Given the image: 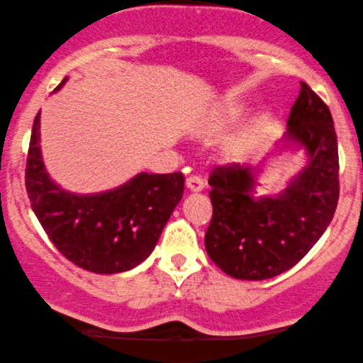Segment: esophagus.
<instances>
[{"instance_id":"obj_1","label":"esophagus","mask_w":363,"mask_h":363,"mask_svg":"<svg viewBox=\"0 0 363 363\" xmlns=\"http://www.w3.org/2000/svg\"><path fill=\"white\" fill-rule=\"evenodd\" d=\"M203 180L201 177H197V174H190L189 178H186V189L190 190V192H202L203 190Z\"/></svg>"}]
</instances>
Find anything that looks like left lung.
<instances>
[{
	"label": "left lung",
	"mask_w": 363,
	"mask_h": 363,
	"mask_svg": "<svg viewBox=\"0 0 363 363\" xmlns=\"http://www.w3.org/2000/svg\"><path fill=\"white\" fill-rule=\"evenodd\" d=\"M288 127L311 161L278 197L252 195V171L231 162L209 177L213 218L206 250L216 266L236 279H269L291 269L323 236L340 199V157L331 111L302 82Z\"/></svg>",
	"instance_id": "8db88e82"
}]
</instances>
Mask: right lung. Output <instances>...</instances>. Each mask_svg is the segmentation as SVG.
<instances>
[{
	"label": "right lung",
	"mask_w": 363,
	"mask_h": 363,
	"mask_svg": "<svg viewBox=\"0 0 363 363\" xmlns=\"http://www.w3.org/2000/svg\"><path fill=\"white\" fill-rule=\"evenodd\" d=\"M39 118L38 113L28 144L26 186L32 211L52 245L75 266L97 274L123 272L144 262L182 201L183 174L140 173L111 192L68 194L44 169Z\"/></svg>",
	"instance_id": "obj_1"
}]
</instances>
